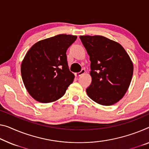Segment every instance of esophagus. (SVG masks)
Masks as SVG:
<instances>
[{"instance_id":"obj_1","label":"esophagus","mask_w":149,"mask_h":149,"mask_svg":"<svg viewBox=\"0 0 149 149\" xmlns=\"http://www.w3.org/2000/svg\"><path fill=\"white\" fill-rule=\"evenodd\" d=\"M84 73H85V70H84V69H82L81 72L76 73V74H75V75H76V77H80V76H81L82 74H84Z\"/></svg>"}]
</instances>
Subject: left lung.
<instances>
[{
  "label": "left lung",
  "mask_w": 149,
  "mask_h": 149,
  "mask_svg": "<svg viewBox=\"0 0 149 149\" xmlns=\"http://www.w3.org/2000/svg\"><path fill=\"white\" fill-rule=\"evenodd\" d=\"M90 57L92 78L86 89L89 98L98 104L110 106L122 98L129 88L133 64L119 43L102 36H80Z\"/></svg>",
  "instance_id": "8db88e82"
}]
</instances>
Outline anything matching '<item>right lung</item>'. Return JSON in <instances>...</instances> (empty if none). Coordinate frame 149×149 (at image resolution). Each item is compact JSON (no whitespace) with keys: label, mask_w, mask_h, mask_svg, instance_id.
I'll return each mask as SVG.
<instances>
[{"label":"right lung","mask_w":149,"mask_h":149,"mask_svg":"<svg viewBox=\"0 0 149 149\" xmlns=\"http://www.w3.org/2000/svg\"><path fill=\"white\" fill-rule=\"evenodd\" d=\"M77 36L58 35L36 42L21 63L25 88L34 99L49 103L59 99L74 81L68 68L67 52Z\"/></svg>","instance_id":"add662e5"}]
</instances>
